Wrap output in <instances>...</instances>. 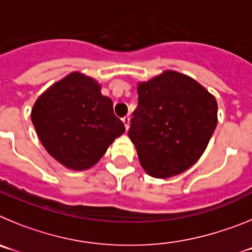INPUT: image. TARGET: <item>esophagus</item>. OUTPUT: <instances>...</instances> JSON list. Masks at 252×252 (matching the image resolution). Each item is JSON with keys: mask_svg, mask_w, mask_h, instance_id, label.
I'll list each match as a JSON object with an SVG mask.
<instances>
[{"mask_svg": "<svg viewBox=\"0 0 252 252\" xmlns=\"http://www.w3.org/2000/svg\"><path fill=\"white\" fill-rule=\"evenodd\" d=\"M122 122H124L126 130H128V126H130V117H128V116H125L124 119H122Z\"/></svg>", "mask_w": 252, "mask_h": 252, "instance_id": "34e87169", "label": "esophagus"}]
</instances>
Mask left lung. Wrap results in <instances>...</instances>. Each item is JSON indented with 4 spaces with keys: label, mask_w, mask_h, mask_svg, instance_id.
<instances>
[{
    "label": "left lung",
    "mask_w": 252,
    "mask_h": 252,
    "mask_svg": "<svg viewBox=\"0 0 252 252\" xmlns=\"http://www.w3.org/2000/svg\"><path fill=\"white\" fill-rule=\"evenodd\" d=\"M128 137L149 175L170 178L198 161L217 126V101L202 84L165 70L137 84Z\"/></svg>",
    "instance_id": "1"
}]
</instances>
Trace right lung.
<instances>
[{"label":"right lung","mask_w":252,"mask_h":252,"mask_svg":"<svg viewBox=\"0 0 252 252\" xmlns=\"http://www.w3.org/2000/svg\"><path fill=\"white\" fill-rule=\"evenodd\" d=\"M31 121L45 150L65 168L86 170L99 161L125 125L92 77L73 72L35 102Z\"/></svg>","instance_id":"1"}]
</instances>
